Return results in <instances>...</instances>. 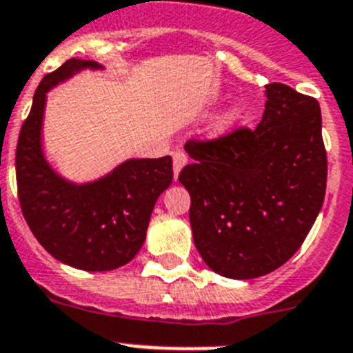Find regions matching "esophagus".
Here are the masks:
<instances>
[{"label":"esophagus","mask_w":353,"mask_h":353,"mask_svg":"<svg viewBox=\"0 0 353 353\" xmlns=\"http://www.w3.org/2000/svg\"><path fill=\"white\" fill-rule=\"evenodd\" d=\"M172 163H174V176H179V172L183 170V167L186 163H188V157H186V153H183V151H176V153L172 154Z\"/></svg>","instance_id":"34e87169"}]
</instances>
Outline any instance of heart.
Instances as JSON below:
<instances>
[{"label":"heart","instance_id":"1","mask_svg":"<svg viewBox=\"0 0 353 353\" xmlns=\"http://www.w3.org/2000/svg\"><path fill=\"white\" fill-rule=\"evenodd\" d=\"M241 117H243V112H241L239 109H230L223 116L220 125H218V132H227V130L234 128V126L241 121Z\"/></svg>","mask_w":353,"mask_h":353}]
</instances>
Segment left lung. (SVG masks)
<instances>
[{"mask_svg":"<svg viewBox=\"0 0 353 353\" xmlns=\"http://www.w3.org/2000/svg\"><path fill=\"white\" fill-rule=\"evenodd\" d=\"M255 130L188 141L179 183L192 196L190 225L216 274L253 279L301 248L323 204L327 153L315 98L279 82L265 85Z\"/></svg>","mask_w":353,"mask_h":353,"instance_id":"obj_1","label":"left lung"}]
</instances>
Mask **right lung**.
I'll list each match as a JSON object with an SVG mask.
<instances>
[{
    "instance_id": "obj_1",
    "label": "right lung",
    "mask_w": 353,
    "mask_h": 353,
    "mask_svg": "<svg viewBox=\"0 0 353 353\" xmlns=\"http://www.w3.org/2000/svg\"><path fill=\"white\" fill-rule=\"evenodd\" d=\"M85 68L101 65L72 58L42 79L19 135L15 174L22 214L38 243L70 268L103 272L137 255L174 172L170 157L132 158L100 179L77 184L50 167L42 149L47 93Z\"/></svg>"
}]
</instances>
